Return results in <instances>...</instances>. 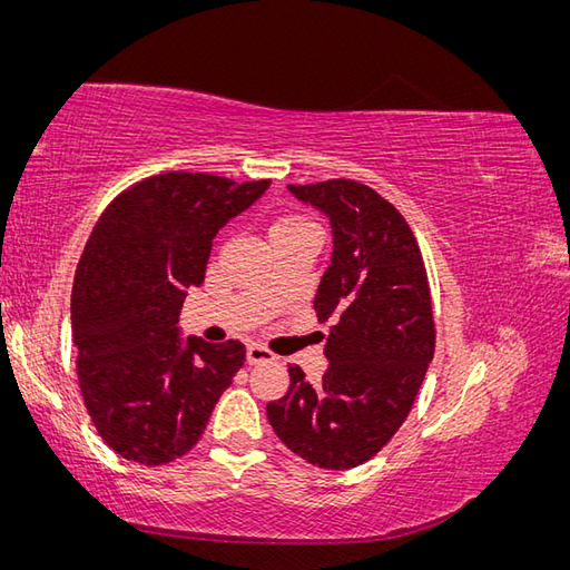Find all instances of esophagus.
<instances>
[{
    "instance_id": "esophagus-1",
    "label": "esophagus",
    "mask_w": 570,
    "mask_h": 570,
    "mask_svg": "<svg viewBox=\"0 0 570 570\" xmlns=\"http://www.w3.org/2000/svg\"><path fill=\"white\" fill-rule=\"evenodd\" d=\"M271 361H275V356H273L268 350L258 347V344H249V347H247V364H249V366L271 364Z\"/></svg>"
}]
</instances>
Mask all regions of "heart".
Instances as JSON below:
<instances>
[{
  "mask_svg": "<svg viewBox=\"0 0 570 570\" xmlns=\"http://www.w3.org/2000/svg\"><path fill=\"white\" fill-rule=\"evenodd\" d=\"M304 228H312L308 226L306 220L302 218H278L271 226V237L275 235H287V233H297V230H304Z\"/></svg>",
  "mask_w": 570,
  "mask_h": 570,
  "instance_id": "heart-1",
  "label": "heart"
}]
</instances>
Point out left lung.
Segmentation results:
<instances>
[{"label": "left lung", "mask_w": 570, "mask_h": 570, "mask_svg": "<svg viewBox=\"0 0 570 570\" xmlns=\"http://www.w3.org/2000/svg\"><path fill=\"white\" fill-rule=\"evenodd\" d=\"M287 189L331 220V266L314 308L335 325L321 385L289 366V390L266 404V416L287 450L318 469L347 471L400 430L433 361L425 266L404 216L371 187L337 178Z\"/></svg>", "instance_id": "obj_1"}]
</instances>
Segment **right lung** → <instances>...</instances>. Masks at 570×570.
I'll return each instance as SVG.
<instances>
[{
    "instance_id": "1",
    "label": "right lung",
    "mask_w": 570,
    "mask_h": 570,
    "mask_svg": "<svg viewBox=\"0 0 570 570\" xmlns=\"http://www.w3.org/2000/svg\"><path fill=\"white\" fill-rule=\"evenodd\" d=\"M268 185L161 174L99 216L76 271L71 333L85 406L124 459L161 465L187 454L243 368V344L185 340L178 316L187 289L204 283L216 233Z\"/></svg>"
}]
</instances>
